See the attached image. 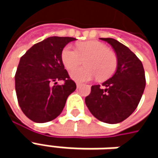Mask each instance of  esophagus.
<instances>
[{
	"label": "esophagus",
	"mask_w": 158,
	"mask_h": 158,
	"mask_svg": "<svg viewBox=\"0 0 158 158\" xmlns=\"http://www.w3.org/2000/svg\"><path fill=\"white\" fill-rule=\"evenodd\" d=\"M80 85H81V84H80V83H79V82L76 83V86H77V88H79Z\"/></svg>",
	"instance_id": "esophagus-1"
}]
</instances>
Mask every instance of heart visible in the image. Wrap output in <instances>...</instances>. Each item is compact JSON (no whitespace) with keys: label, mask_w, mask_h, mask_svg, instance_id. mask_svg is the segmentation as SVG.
<instances>
[{"label":"heart","mask_w":158,"mask_h":158,"mask_svg":"<svg viewBox=\"0 0 158 158\" xmlns=\"http://www.w3.org/2000/svg\"><path fill=\"white\" fill-rule=\"evenodd\" d=\"M61 59L68 70L73 69L85 60V65L70 73L71 78L79 82L91 80L96 77L102 81L106 80L115 73L118 65L115 53L108 50L105 44L96 40L80 42L77 50L66 45L62 49Z\"/></svg>","instance_id":"heart-1"}]
</instances>
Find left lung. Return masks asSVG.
<instances>
[{"label": "left lung", "instance_id": "1", "mask_svg": "<svg viewBox=\"0 0 158 158\" xmlns=\"http://www.w3.org/2000/svg\"><path fill=\"white\" fill-rule=\"evenodd\" d=\"M116 52L118 65L112 78L91 86L85 104L93 116L106 123H118L129 118L139 104L146 87L142 62L122 43L101 38Z\"/></svg>", "mask_w": 158, "mask_h": 158}]
</instances>
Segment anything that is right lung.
Listing matches in <instances>:
<instances>
[{
    "label": "right lung",
    "instance_id": "obj_1",
    "mask_svg": "<svg viewBox=\"0 0 158 158\" xmlns=\"http://www.w3.org/2000/svg\"><path fill=\"white\" fill-rule=\"evenodd\" d=\"M75 40L49 37L33 45L20 58L15 74L16 94L23 113L34 122L55 119L76 89L61 59L62 49ZM59 80L64 84L57 85Z\"/></svg>",
    "mask_w": 158,
    "mask_h": 158
}]
</instances>
